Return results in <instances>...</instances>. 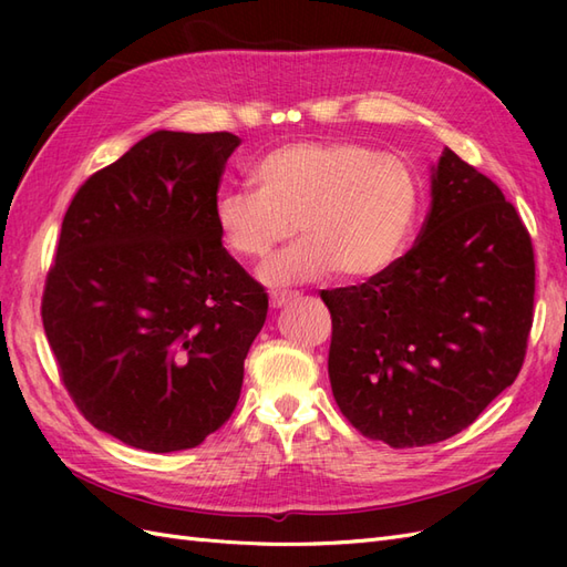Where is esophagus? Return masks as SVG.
I'll return each instance as SVG.
<instances>
[{"label": "esophagus", "instance_id": "obj_1", "mask_svg": "<svg viewBox=\"0 0 567 567\" xmlns=\"http://www.w3.org/2000/svg\"><path fill=\"white\" fill-rule=\"evenodd\" d=\"M293 298H298V293H271L269 305L274 307V310H279V307H284L286 302H290Z\"/></svg>", "mask_w": 567, "mask_h": 567}]
</instances>
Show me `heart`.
<instances>
[{
  "label": "heart",
  "mask_w": 567,
  "mask_h": 567,
  "mask_svg": "<svg viewBox=\"0 0 567 567\" xmlns=\"http://www.w3.org/2000/svg\"><path fill=\"white\" fill-rule=\"evenodd\" d=\"M250 186L221 188L213 217L227 248L262 260L296 227V246L269 260V286L338 269L348 281L381 277L400 260L421 208V182L404 158L354 142H293L252 165Z\"/></svg>",
  "instance_id": "b5f03b06"
}]
</instances>
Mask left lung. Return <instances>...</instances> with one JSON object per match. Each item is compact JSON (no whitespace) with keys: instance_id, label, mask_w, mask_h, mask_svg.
<instances>
[{"instance_id":"8db88e82","label":"left lung","mask_w":567,"mask_h":567,"mask_svg":"<svg viewBox=\"0 0 567 567\" xmlns=\"http://www.w3.org/2000/svg\"><path fill=\"white\" fill-rule=\"evenodd\" d=\"M431 213L404 257L362 286L321 290L333 398L394 450L468 427L523 367L535 252L502 188L444 148Z\"/></svg>"}]
</instances>
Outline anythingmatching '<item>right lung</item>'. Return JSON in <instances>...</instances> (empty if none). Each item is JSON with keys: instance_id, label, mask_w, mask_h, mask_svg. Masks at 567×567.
<instances>
[{"instance_id": "obj_1", "label": "right lung", "mask_w": 567, "mask_h": 567, "mask_svg": "<svg viewBox=\"0 0 567 567\" xmlns=\"http://www.w3.org/2000/svg\"><path fill=\"white\" fill-rule=\"evenodd\" d=\"M229 132L158 130L84 182L42 298L61 381L99 431L179 452L225 425L267 293L221 246Z\"/></svg>"}]
</instances>
